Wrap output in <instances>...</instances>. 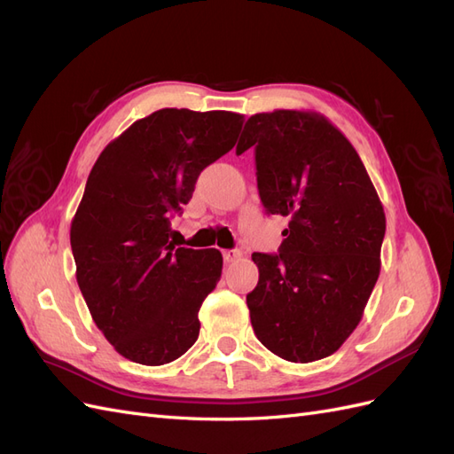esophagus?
Instances as JSON below:
<instances>
[{"instance_id":"34e87169","label":"esophagus","mask_w":454,"mask_h":454,"mask_svg":"<svg viewBox=\"0 0 454 454\" xmlns=\"http://www.w3.org/2000/svg\"><path fill=\"white\" fill-rule=\"evenodd\" d=\"M240 252L239 250H223V259H225V263H232V261H237V259H240Z\"/></svg>"}]
</instances>
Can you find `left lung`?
Segmentation results:
<instances>
[{"label": "left lung", "instance_id": "8db88e82", "mask_svg": "<svg viewBox=\"0 0 454 454\" xmlns=\"http://www.w3.org/2000/svg\"><path fill=\"white\" fill-rule=\"evenodd\" d=\"M252 145L261 202L290 217L280 254L252 255L259 282L246 303L254 333L282 360L327 358L360 324L377 284L382 202L358 151L320 114H255L237 153Z\"/></svg>", "mask_w": 454, "mask_h": 454}]
</instances>
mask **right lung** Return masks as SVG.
I'll return each mask as SVG.
<instances>
[{
    "label": "right lung",
    "instance_id": "1",
    "mask_svg": "<svg viewBox=\"0 0 454 454\" xmlns=\"http://www.w3.org/2000/svg\"><path fill=\"white\" fill-rule=\"evenodd\" d=\"M244 115L164 107L109 142L72 219L75 278L94 324L130 362L164 365L199 337L219 250L176 248L170 219L199 174L237 144Z\"/></svg>",
    "mask_w": 454,
    "mask_h": 454
}]
</instances>
